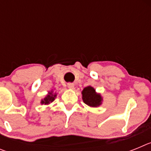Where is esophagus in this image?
<instances>
[{
  "label": "esophagus",
  "mask_w": 151,
  "mask_h": 151,
  "mask_svg": "<svg viewBox=\"0 0 151 151\" xmlns=\"http://www.w3.org/2000/svg\"><path fill=\"white\" fill-rule=\"evenodd\" d=\"M67 86L69 89H74L75 85L73 83H68Z\"/></svg>",
  "instance_id": "esophagus-1"
}]
</instances>
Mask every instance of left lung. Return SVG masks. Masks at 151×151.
<instances>
[{
  "mask_svg": "<svg viewBox=\"0 0 151 151\" xmlns=\"http://www.w3.org/2000/svg\"><path fill=\"white\" fill-rule=\"evenodd\" d=\"M82 101L85 104L91 107H97L102 104L103 97L100 93L91 86L85 87L82 91Z\"/></svg>",
  "mask_w": 151,
  "mask_h": 151,
  "instance_id": "1",
  "label": "left lung"
}]
</instances>
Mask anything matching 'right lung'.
I'll list each match as a JSON object with an SVG mask.
<instances>
[{"label": "right lung", "instance_id": "obj_1", "mask_svg": "<svg viewBox=\"0 0 151 151\" xmlns=\"http://www.w3.org/2000/svg\"><path fill=\"white\" fill-rule=\"evenodd\" d=\"M57 94L56 92H54V90L52 89L50 91H48V93L47 94V95L44 97L43 99L41 100V104H45V105H48L50 104V103H52L53 101L55 100V98L57 97Z\"/></svg>", "mask_w": 151, "mask_h": 151}]
</instances>
